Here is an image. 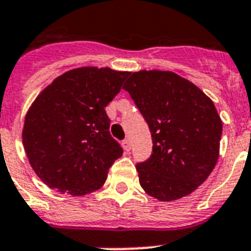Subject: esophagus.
<instances>
[{"instance_id": "obj_1", "label": "esophagus", "mask_w": 251, "mask_h": 251, "mask_svg": "<svg viewBox=\"0 0 251 251\" xmlns=\"http://www.w3.org/2000/svg\"><path fill=\"white\" fill-rule=\"evenodd\" d=\"M122 149L125 150V152H129L130 149H131V147H130L129 139H124V141H122Z\"/></svg>"}]
</instances>
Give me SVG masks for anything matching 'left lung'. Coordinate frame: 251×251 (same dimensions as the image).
I'll use <instances>...</instances> for the list:
<instances>
[{"instance_id":"left-lung-1","label":"left lung","mask_w":251,"mask_h":251,"mask_svg":"<svg viewBox=\"0 0 251 251\" xmlns=\"http://www.w3.org/2000/svg\"><path fill=\"white\" fill-rule=\"evenodd\" d=\"M149 124L152 153L137 164L143 190L161 202L191 194L214 171L223 122L201 88L173 72L141 70L126 86Z\"/></svg>"}]
</instances>
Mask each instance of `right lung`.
<instances>
[{
    "label": "right lung",
    "mask_w": 251,
    "mask_h": 251,
    "mask_svg": "<svg viewBox=\"0 0 251 251\" xmlns=\"http://www.w3.org/2000/svg\"><path fill=\"white\" fill-rule=\"evenodd\" d=\"M129 72L84 66L57 76L25 114L22 139L37 177L74 197L104 185L124 150L109 133L105 106Z\"/></svg>",
    "instance_id": "1"
}]
</instances>
